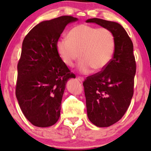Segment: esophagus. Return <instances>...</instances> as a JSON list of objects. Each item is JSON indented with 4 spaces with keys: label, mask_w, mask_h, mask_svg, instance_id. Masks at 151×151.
<instances>
[{
    "label": "esophagus",
    "mask_w": 151,
    "mask_h": 151,
    "mask_svg": "<svg viewBox=\"0 0 151 151\" xmlns=\"http://www.w3.org/2000/svg\"><path fill=\"white\" fill-rule=\"evenodd\" d=\"M77 79H78V80H79V81H80V82H83V81H84V78H83L82 77H77Z\"/></svg>",
    "instance_id": "1"
}]
</instances>
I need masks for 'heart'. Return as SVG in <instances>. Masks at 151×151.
I'll return each instance as SVG.
<instances>
[{
  "instance_id": "obj_1",
  "label": "heart",
  "mask_w": 151,
  "mask_h": 151,
  "mask_svg": "<svg viewBox=\"0 0 151 151\" xmlns=\"http://www.w3.org/2000/svg\"><path fill=\"white\" fill-rule=\"evenodd\" d=\"M115 46V37L110 30L86 24L74 26L68 37L60 38L56 43L58 55L67 67H73L80 57L78 67L83 73L92 69L104 70L111 61Z\"/></svg>"
}]
</instances>
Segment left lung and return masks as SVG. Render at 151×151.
Returning a JSON list of instances; mask_svg holds the SVG:
<instances>
[{
	"label": "left lung",
	"mask_w": 151,
	"mask_h": 151,
	"mask_svg": "<svg viewBox=\"0 0 151 151\" xmlns=\"http://www.w3.org/2000/svg\"><path fill=\"white\" fill-rule=\"evenodd\" d=\"M86 22L108 28L115 37L111 61L104 70L87 77L83 82L89 121L98 127H108L123 117L133 97L136 71L133 42L117 22L99 18Z\"/></svg>",
	"instance_id": "obj_1"
}]
</instances>
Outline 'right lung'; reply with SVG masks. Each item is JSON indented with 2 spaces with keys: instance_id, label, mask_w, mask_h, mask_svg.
I'll return each instance as SVG.
<instances>
[{
  "instance_id": "1",
  "label": "right lung",
  "mask_w": 151,
  "mask_h": 151,
  "mask_svg": "<svg viewBox=\"0 0 151 151\" xmlns=\"http://www.w3.org/2000/svg\"><path fill=\"white\" fill-rule=\"evenodd\" d=\"M77 20L64 15L41 22L22 42L15 95L24 116L37 127L56 124L66 83L75 78L58 55L56 43L66 25Z\"/></svg>"
}]
</instances>
